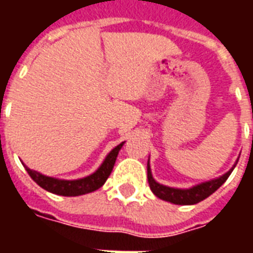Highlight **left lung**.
I'll return each instance as SVG.
<instances>
[{
  "instance_id": "left-lung-1",
  "label": "left lung",
  "mask_w": 253,
  "mask_h": 253,
  "mask_svg": "<svg viewBox=\"0 0 253 253\" xmlns=\"http://www.w3.org/2000/svg\"><path fill=\"white\" fill-rule=\"evenodd\" d=\"M236 164L232 167V169H229L225 175L219 176L218 179H212L210 181H205V183H201L198 186L183 190V188H172V187L163 186V184L157 183L152 176L150 165L148 163L149 186H150V190L153 191L154 195L160 198V199H163V201L170 202V203H175V205H195V203H199L203 199H206L207 196L211 195L212 192H215L219 187L222 186L223 183L226 181V179L230 176L232 170L234 169Z\"/></svg>"
}]
</instances>
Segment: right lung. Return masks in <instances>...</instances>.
<instances>
[{
    "label": "right lung",
    "instance_id": "obj_1",
    "mask_svg": "<svg viewBox=\"0 0 253 253\" xmlns=\"http://www.w3.org/2000/svg\"><path fill=\"white\" fill-rule=\"evenodd\" d=\"M123 143H119L116 148L111 150L110 153L107 154V157L103 161V164L100 165L99 169L93 172L92 175L83 177V179H77V180H62V179H55V177H50V176L42 175L36 170L30 169L28 167H25V169L31 176V179L35 181L38 186L44 188L48 192L57 194V195L62 196H78L84 195V194H89L93 191L99 190L100 187L103 186L105 180L108 179V176L112 172V168L115 165L116 157L119 150L123 146Z\"/></svg>",
    "mask_w": 253,
    "mask_h": 253
}]
</instances>
